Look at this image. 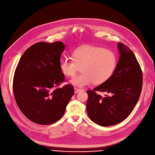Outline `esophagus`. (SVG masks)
Instances as JSON below:
<instances>
[{"instance_id":"obj_1","label":"esophagus","mask_w":155,"mask_h":155,"mask_svg":"<svg viewBox=\"0 0 155 155\" xmlns=\"http://www.w3.org/2000/svg\"><path fill=\"white\" fill-rule=\"evenodd\" d=\"M80 91H81V90L79 89V88H78V87H74V92H75V94H77V93H78V92H80Z\"/></svg>"}]
</instances>
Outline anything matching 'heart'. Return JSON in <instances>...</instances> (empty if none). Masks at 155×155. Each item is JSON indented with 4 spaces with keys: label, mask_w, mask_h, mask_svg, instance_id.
Instances as JSON below:
<instances>
[{
    "label": "heart",
    "mask_w": 155,
    "mask_h": 155,
    "mask_svg": "<svg viewBox=\"0 0 155 155\" xmlns=\"http://www.w3.org/2000/svg\"><path fill=\"white\" fill-rule=\"evenodd\" d=\"M73 59L63 58L59 61L60 70L66 76H74L81 67L83 73L78 75L69 83L78 87L102 84L111 78L117 65L114 52L102 47L85 45L73 52Z\"/></svg>",
    "instance_id": "heart-1"
}]
</instances>
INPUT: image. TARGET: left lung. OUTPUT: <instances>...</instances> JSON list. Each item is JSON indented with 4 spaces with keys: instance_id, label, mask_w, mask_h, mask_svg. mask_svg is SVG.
I'll return each instance as SVG.
<instances>
[{
    "instance_id": "obj_1",
    "label": "left lung",
    "mask_w": 155,
    "mask_h": 155,
    "mask_svg": "<svg viewBox=\"0 0 155 155\" xmlns=\"http://www.w3.org/2000/svg\"><path fill=\"white\" fill-rule=\"evenodd\" d=\"M117 47L120 58L111 78L87 91V114L102 126L117 124L127 118L138 102L143 86V74L133 52L120 43ZM96 91L110 95L102 97Z\"/></svg>"
}]
</instances>
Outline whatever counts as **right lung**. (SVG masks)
<instances>
[{"mask_svg": "<svg viewBox=\"0 0 155 155\" xmlns=\"http://www.w3.org/2000/svg\"><path fill=\"white\" fill-rule=\"evenodd\" d=\"M65 47L61 41L34 44L21 56L16 68V102L22 113L37 124L48 125L59 120L74 94L69 84L58 87L65 79L59 68Z\"/></svg>", "mask_w": 155, "mask_h": 155, "instance_id": "obj_1", "label": "right lung"}]
</instances>
